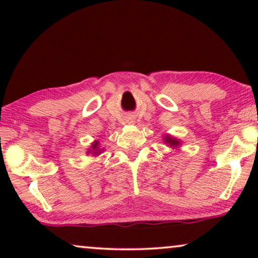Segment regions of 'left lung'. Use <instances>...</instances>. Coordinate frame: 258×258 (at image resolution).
Wrapping results in <instances>:
<instances>
[{
    "instance_id": "left-lung-1",
    "label": "left lung",
    "mask_w": 258,
    "mask_h": 258,
    "mask_svg": "<svg viewBox=\"0 0 258 258\" xmlns=\"http://www.w3.org/2000/svg\"><path fill=\"white\" fill-rule=\"evenodd\" d=\"M165 142H167L170 147H177L178 144H179L178 141H176V140H174V139H171V137H169V136L165 137Z\"/></svg>"
}]
</instances>
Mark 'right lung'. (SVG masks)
<instances>
[{
  "label": "right lung",
  "mask_w": 258,
  "mask_h": 258,
  "mask_svg": "<svg viewBox=\"0 0 258 258\" xmlns=\"http://www.w3.org/2000/svg\"><path fill=\"white\" fill-rule=\"evenodd\" d=\"M97 148H98V142H95V143L93 144V149H94V150H97Z\"/></svg>",
  "instance_id": "1"
}]
</instances>
